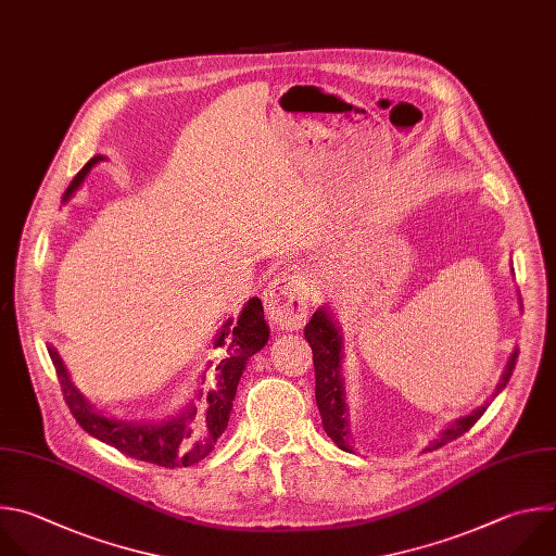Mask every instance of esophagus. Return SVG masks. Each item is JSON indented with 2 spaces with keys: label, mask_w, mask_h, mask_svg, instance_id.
<instances>
[{
  "label": "esophagus",
  "mask_w": 556,
  "mask_h": 556,
  "mask_svg": "<svg viewBox=\"0 0 556 556\" xmlns=\"http://www.w3.org/2000/svg\"><path fill=\"white\" fill-rule=\"evenodd\" d=\"M269 319L278 328H300L308 315V287L298 274H282L269 282L263 293Z\"/></svg>",
  "instance_id": "obj_1"
}]
</instances>
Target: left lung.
I'll return each instance as SVG.
<instances>
[{
    "label": "left lung",
    "instance_id": "left-lung-1",
    "mask_svg": "<svg viewBox=\"0 0 556 556\" xmlns=\"http://www.w3.org/2000/svg\"><path fill=\"white\" fill-rule=\"evenodd\" d=\"M304 338L313 351L315 401H317L324 431L340 450L355 454L353 431H351V409L346 403V379L342 372V368H344V332L328 304H321L313 313L311 321L304 326ZM515 364H517V349L510 353L506 368L495 386L493 396H497L506 388V383L515 370ZM486 407H489V403L476 407L471 414L456 418L445 429L438 431V435L422 450V454L447 445V442H452L458 435H463L465 431H469L480 420V416L486 412Z\"/></svg>",
    "mask_w": 556,
    "mask_h": 556
}]
</instances>
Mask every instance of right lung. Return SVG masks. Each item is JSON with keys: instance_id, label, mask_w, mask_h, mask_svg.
<instances>
[{"instance_id": "add662e5", "label": "right lung", "mask_w": 556, "mask_h": 556, "mask_svg": "<svg viewBox=\"0 0 556 556\" xmlns=\"http://www.w3.org/2000/svg\"><path fill=\"white\" fill-rule=\"evenodd\" d=\"M106 160L104 155H93L72 179L63 194V203L72 199V194L80 188L89 170ZM269 342V324L265 321L263 302L258 298H250L241 308L237 321L230 317L216 330L214 349H220V357L216 362H207L201 383L194 390V399L175 407L170 414L162 418H116L102 414L91 405L80 390L74 386L67 366L63 364L59 351L48 346L50 359L56 368V377L74 414L76 422L104 445L123 452L129 458L160 465L166 469L190 467L203 460L218 435L226 431L230 412L235 407V396L239 381L248 368L252 355H256ZM211 370V388L203 391L200 386L205 381L204 372Z\"/></svg>"}]
</instances>
